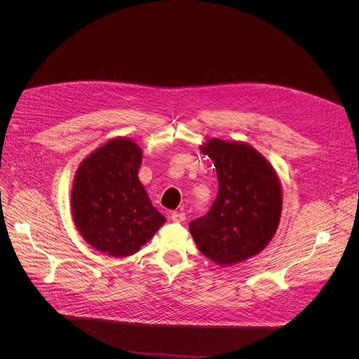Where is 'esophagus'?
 <instances>
[{"mask_svg":"<svg viewBox=\"0 0 359 359\" xmlns=\"http://www.w3.org/2000/svg\"><path fill=\"white\" fill-rule=\"evenodd\" d=\"M170 219H172V222H175V223H182V222L186 219V215L182 213V212H173L172 216H170Z\"/></svg>","mask_w":359,"mask_h":359,"instance_id":"34e87169","label":"esophagus"}]
</instances>
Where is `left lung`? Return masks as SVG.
I'll list each match as a JSON object with an SVG mask.
<instances>
[{
    "label": "left lung",
    "mask_w": 359,
    "mask_h": 359,
    "mask_svg": "<svg viewBox=\"0 0 359 359\" xmlns=\"http://www.w3.org/2000/svg\"><path fill=\"white\" fill-rule=\"evenodd\" d=\"M200 150L216 168L219 193L210 212L190 223L203 255L220 267L260 254L274 237L283 187L273 165L247 142L206 137Z\"/></svg>",
    "instance_id": "1"
}]
</instances>
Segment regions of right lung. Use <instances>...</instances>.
Segmentation results:
<instances>
[{
	"label": "right lung",
	"mask_w": 359,
	"mask_h": 359,
	"mask_svg": "<svg viewBox=\"0 0 359 359\" xmlns=\"http://www.w3.org/2000/svg\"><path fill=\"white\" fill-rule=\"evenodd\" d=\"M140 146L123 136L96 147L76 169L71 213L82 238L111 257L137 252L165 224L139 180Z\"/></svg>",
	"instance_id": "obj_1"
}]
</instances>
